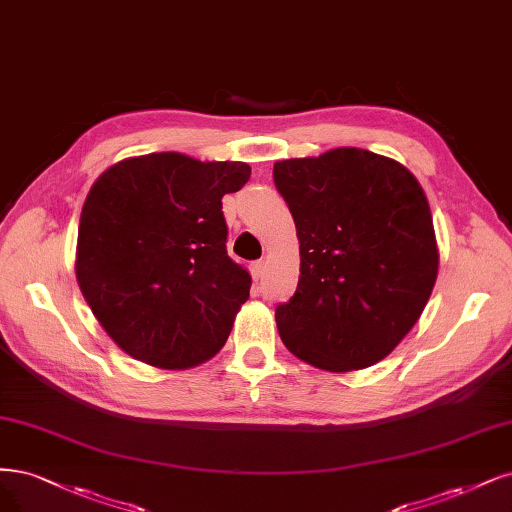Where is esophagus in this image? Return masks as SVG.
I'll return each mask as SVG.
<instances>
[{"label": "esophagus", "mask_w": 512, "mask_h": 512, "mask_svg": "<svg viewBox=\"0 0 512 512\" xmlns=\"http://www.w3.org/2000/svg\"><path fill=\"white\" fill-rule=\"evenodd\" d=\"M264 269H267V264H264V260L252 262V267H250V271H252V277H254V279H260V277L264 275Z\"/></svg>", "instance_id": "34e87169"}]
</instances>
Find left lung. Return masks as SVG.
Here are the masks:
<instances>
[{
	"label": "left lung",
	"mask_w": 512,
	"mask_h": 512,
	"mask_svg": "<svg viewBox=\"0 0 512 512\" xmlns=\"http://www.w3.org/2000/svg\"><path fill=\"white\" fill-rule=\"evenodd\" d=\"M301 275L275 309L290 354L328 373L373 366L407 337L438 275L426 192L390 156L334 148L273 165Z\"/></svg>",
	"instance_id": "obj_1"
}]
</instances>
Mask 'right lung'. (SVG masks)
Masks as SVG:
<instances>
[{"instance_id": "1", "label": "right lung", "mask_w": 512, "mask_h": 512, "mask_svg": "<svg viewBox=\"0 0 512 512\" xmlns=\"http://www.w3.org/2000/svg\"><path fill=\"white\" fill-rule=\"evenodd\" d=\"M250 173L239 161L152 152L122 158L88 190L76 279L125 354L186 370L224 347L252 277L226 254L222 197Z\"/></svg>"}]
</instances>
